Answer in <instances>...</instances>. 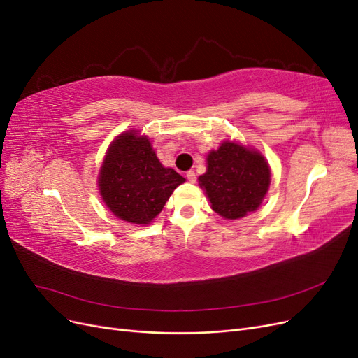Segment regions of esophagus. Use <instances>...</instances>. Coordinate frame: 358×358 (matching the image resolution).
Listing matches in <instances>:
<instances>
[{"mask_svg": "<svg viewBox=\"0 0 358 358\" xmlns=\"http://www.w3.org/2000/svg\"><path fill=\"white\" fill-rule=\"evenodd\" d=\"M187 179L189 180V182H196V171H194V170H189V171H187Z\"/></svg>", "mask_w": 358, "mask_h": 358, "instance_id": "34e87169", "label": "esophagus"}]
</instances>
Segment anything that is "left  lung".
<instances>
[{
  "label": "left lung",
  "mask_w": 358,
  "mask_h": 358,
  "mask_svg": "<svg viewBox=\"0 0 358 358\" xmlns=\"http://www.w3.org/2000/svg\"><path fill=\"white\" fill-rule=\"evenodd\" d=\"M199 183L216 213L225 220H237L262 204L270 170L255 150L224 142L208 155V171L199 178Z\"/></svg>",
  "instance_id": "8db88e82"
}]
</instances>
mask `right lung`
I'll use <instances>...</instances> for the list:
<instances>
[{"mask_svg":"<svg viewBox=\"0 0 358 358\" xmlns=\"http://www.w3.org/2000/svg\"><path fill=\"white\" fill-rule=\"evenodd\" d=\"M183 182L179 173L161 166L146 137L128 131L119 136L107 152L99 187L107 208L117 218L149 224Z\"/></svg>","mask_w":358,"mask_h":358,"instance_id":"1","label":"right lung"}]
</instances>
